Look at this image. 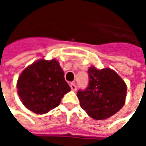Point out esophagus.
<instances>
[{"mask_svg":"<svg viewBox=\"0 0 146 146\" xmlns=\"http://www.w3.org/2000/svg\"><path fill=\"white\" fill-rule=\"evenodd\" d=\"M70 88H71L72 91H73V92H76V86L74 83H71L70 84Z\"/></svg>","mask_w":146,"mask_h":146,"instance_id":"esophagus-1","label":"esophagus"}]
</instances>
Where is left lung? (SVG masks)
Here are the masks:
<instances>
[{
  "instance_id": "left-lung-1",
  "label": "left lung",
  "mask_w": 146,
  "mask_h": 146,
  "mask_svg": "<svg viewBox=\"0 0 146 146\" xmlns=\"http://www.w3.org/2000/svg\"><path fill=\"white\" fill-rule=\"evenodd\" d=\"M88 86L77 92L80 105L92 118L104 119L117 113L125 103L127 86L117 73L106 68L88 70Z\"/></svg>"
}]
</instances>
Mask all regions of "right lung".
Wrapping results in <instances>:
<instances>
[{
  "mask_svg": "<svg viewBox=\"0 0 146 146\" xmlns=\"http://www.w3.org/2000/svg\"><path fill=\"white\" fill-rule=\"evenodd\" d=\"M17 88L23 104L36 114L57 107L71 90L55 59H40L27 67L18 79Z\"/></svg>",
  "mask_w": 146,
  "mask_h": 146,
  "instance_id": "right-lung-1",
  "label": "right lung"
}]
</instances>
